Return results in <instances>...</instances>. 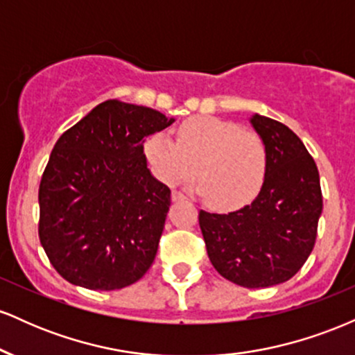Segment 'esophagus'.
Instances as JSON below:
<instances>
[{
    "label": "esophagus",
    "mask_w": 355,
    "mask_h": 355,
    "mask_svg": "<svg viewBox=\"0 0 355 355\" xmlns=\"http://www.w3.org/2000/svg\"><path fill=\"white\" fill-rule=\"evenodd\" d=\"M172 200H173V202L185 200V195H183L180 190H173V191H172Z\"/></svg>",
    "instance_id": "1"
}]
</instances>
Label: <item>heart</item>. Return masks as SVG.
Returning a JSON list of instances; mask_svg holds the SVG:
<instances>
[{"label": "heart", "instance_id": "obj_1", "mask_svg": "<svg viewBox=\"0 0 355 355\" xmlns=\"http://www.w3.org/2000/svg\"><path fill=\"white\" fill-rule=\"evenodd\" d=\"M146 160L166 185L187 182L197 172V190L217 210H237L262 190L268 170L266 140L235 121L195 116L177 130V141L155 133L145 141Z\"/></svg>", "mask_w": 355, "mask_h": 355}]
</instances>
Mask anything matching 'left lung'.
Masks as SVG:
<instances>
[{
  "mask_svg": "<svg viewBox=\"0 0 355 355\" xmlns=\"http://www.w3.org/2000/svg\"><path fill=\"white\" fill-rule=\"evenodd\" d=\"M250 121L268 148L262 190L237 211L200 210L198 223L215 270L230 282L259 288L292 279L309 259L322 190L312 155L288 126L262 115Z\"/></svg>",
  "mask_w": 355,
  "mask_h": 355,
  "instance_id": "obj_1",
  "label": "left lung"
}]
</instances>
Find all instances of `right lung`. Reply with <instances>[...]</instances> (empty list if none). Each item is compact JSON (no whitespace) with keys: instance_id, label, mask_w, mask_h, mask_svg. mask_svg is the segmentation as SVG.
Here are the masks:
<instances>
[{"instance_id":"add662e5","label":"right lung","mask_w":355,"mask_h":355,"mask_svg":"<svg viewBox=\"0 0 355 355\" xmlns=\"http://www.w3.org/2000/svg\"><path fill=\"white\" fill-rule=\"evenodd\" d=\"M173 121L157 110L108 100L53 146L38 190V235L68 282L115 291L152 267L170 189L146 168L141 141Z\"/></svg>"}]
</instances>
